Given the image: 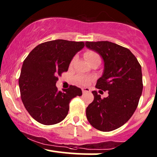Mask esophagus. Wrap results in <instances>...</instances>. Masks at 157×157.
I'll return each mask as SVG.
<instances>
[{
    "mask_svg": "<svg viewBox=\"0 0 157 157\" xmlns=\"http://www.w3.org/2000/svg\"><path fill=\"white\" fill-rule=\"evenodd\" d=\"M90 91H91V90H90V89H89V88H82V91L83 94L89 93L90 92Z\"/></svg>",
    "mask_w": 157,
    "mask_h": 157,
    "instance_id": "obj_1",
    "label": "esophagus"
}]
</instances>
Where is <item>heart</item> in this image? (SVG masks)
Instances as JSON below:
<instances>
[{
    "label": "heart",
    "instance_id": "1",
    "mask_svg": "<svg viewBox=\"0 0 157 157\" xmlns=\"http://www.w3.org/2000/svg\"><path fill=\"white\" fill-rule=\"evenodd\" d=\"M85 57H86V60L90 63L91 61L95 60V59H100V56H99L96 52H87L85 54ZM75 60V58L71 61V63ZM92 80V77H86V76H78L77 77V81L79 84L82 85V86H86Z\"/></svg>",
    "mask_w": 157,
    "mask_h": 157
}]
</instances>
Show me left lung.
I'll list each match as a JSON object with an SVG mask.
<instances>
[{"instance_id":"8db88e82","label":"left lung","mask_w":157,"mask_h":157,"mask_svg":"<svg viewBox=\"0 0 157 157\" xmlns=\"http://www.w3.org/2000/svg\"><path fill=\"white\" fill-rule=\"evenodd\" d=\"M86 46L102 58L104 70L96 88L109 93L101 98L92 91L86 117L97 130L111 131L128 121L137 108L143 89L141 66L128 48L109 41H87Z\"/></svg>"}]
</instances>
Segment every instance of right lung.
Returning <instances> with one entry per match:
<instances>
[{
    "label": "right lung",
    "mask_w": 157,
    "mask_h": 157,
    "mask_svg": "<svg viewBox=\"0 0 157 157\" xmlns=\"http://www.w3.org/2000/svg\"><path fill=\"white\" fill-rule=\"evenodd\" d=\"M84 46L83 42L48 41L36 46L23 61L19 77L21 100L36 121L46 125L61 122L67 116L71 99L82 95L75 86L58 91L56 82Z\"/></svg>",
    "instance_id": "right-lung-1"
}]
</instances>
